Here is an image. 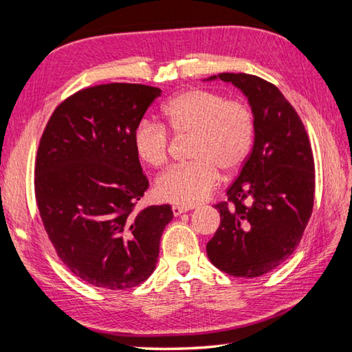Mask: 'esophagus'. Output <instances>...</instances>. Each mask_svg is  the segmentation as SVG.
I'll return each instance as SVG.
<instances>
[{
	"instance_id": "1",
	"label": "esophagus",
	"mask_w": 352,
	"mask_h": 352,
	"mask_svg": "<svg viewBox=\"0 0 352 352\" xmlns=\"http://www.w3.org/2000/svg\"><path fill=\"white\" fill-rule=\"evenodd\" d=\"M171 211H173L175 216H181V214L190 211L188 206H181V205H175L173 208H171Z\"/></svg>"
}]
</instances>
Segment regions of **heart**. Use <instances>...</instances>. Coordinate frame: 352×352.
Here are the masks:
<instances>
[{
  "label": "heart",
  "mask_w": 352,
  "mask_h": 352,
  "mask_svg": "<svg viewBox=\"0 0 352 352\" xmlns=\"http://www.w3.org/2000/svg\"><path fill=\"white\" fill-rule=\"evenodd\" d=\"M168 129L191 135V162L173 166L156 179V196L164 202L192 206L204 202L219 184V168L239 170L254 142V116L249 107L219 92L190 89L162 107ZM133 148L142 162L161 167L167 161L168 133L152 120H141L133 131Z\"/></svg>",
  "instance_id": "heart-1"
}]
</instances>
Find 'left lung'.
Listing matches in <instances>:
<instances>
[{
  "label": "left lung",
  "mask_w": 352,
  "mask_h": 352,
  "mask_svg": "<svg viewBox=\"0 0 352 352\" xmlns=\"http://www.w3.org/2000/svg\"><path fill=\"white\" fill-rule=\"evenodd\" d=\"M232 83L254 116V147L219 204L220 226L206 254L217 269L261 276L289 258L302 239L314 200V161L305 127L275 85L250 74L221 73L205 82Z\"/></svg>",
  "instance_id": "1"
}]
</instances>
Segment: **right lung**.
<instances>
[{
	"mask_svg": "<svg viewBox=\"0 0 352 352\" xmlns=\"http://www.w3.org/2000/svg\"><path fill=\"white\" fill-rule=\"evenodd\" d=\"M160 88L107 83L56 107L39 142L34 192L57 255L85 283L111 290L153 274L170 205L133 212L148 188L133 148L135 126Z\"/></svg>",
	"mask_w": 352,
	"mask_h": 352,
	"instance_id": "1",
	"label": "right lung"
}]
</instances>
